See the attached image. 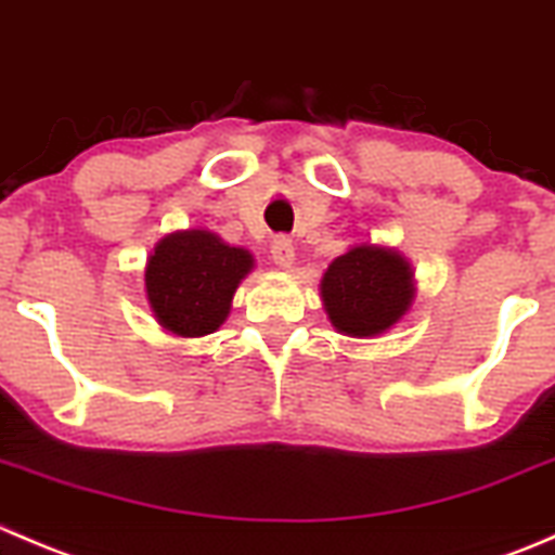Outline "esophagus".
<instances>
[{"label":"esophagus","mask_w":555,"mask_h":555,"mask_svg":"<svg viewBox=\"0 0 555 555\" xmlns=\"http://www.w3.org/2000/svg\"><path fill=\"white\" fill-rule=\"evenodd\" d=\"M271 257H273V262L282 268V271H289V268H293V262H295L293 242H289V238H284V236L276 238V242L271 244Z\"/></svg>","instance_id":"esophagus-1"}]
</instances>
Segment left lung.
Instances as JSON below:
<instances>
[{
  "label": "left lung",
  "mask_w": 555,
  "mask_h": 555,
  "mask_svg": "<svg viewBox=\"0 0 555 555\" xmlns=\"http://www.w3.org/2000/svg\"><path fill=\"white\" fill-rule=\"evenodd\" d=\"M319 295L338 333L376 338L411 311L416 279L408 257L395 246L362 242L330 262Z\"/></svg>",
  "instance_id": "obj_1"
}]
</instances>
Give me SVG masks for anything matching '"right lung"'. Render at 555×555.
<instances>
[{
	"label": "right lung",
	"mask_w": 555,
	"mask_h": 555,
	"mask_svg": "<svg viewBox=\"0 0 555 555\" xmlns=\"http://www.w3.org/2000/svg\"><path fill=\"white\" fill-rule=\"evenodd\" d=\"M251 268L249 249L222 242L206 228L173 231L150 251L144 293L166 333L204 338L225 322L233 295Z\"/></svg>",
	"instance_id": "1"
}]
</instances>
